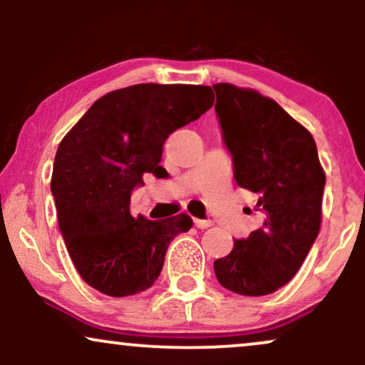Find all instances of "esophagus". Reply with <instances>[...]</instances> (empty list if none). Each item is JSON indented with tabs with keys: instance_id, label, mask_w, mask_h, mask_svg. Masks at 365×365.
Returning a JSON list of instances; mask_svg holds the SVG:
<instances>
[{
	"instance_id": "1",
	"label": "esophagus",
	"mask_w": 365,
	"mask_h": 365,
	"mask_svg": "<svg viewBox=\"0 0 365 365\" xmlns=\"http://www.w3.org/2000/svg\"><path fill=\"white\" fill-rule=\"evenodd\" d=\"M194 223H195L197 228H200V230H206V228H209V226H211V221H209V220H194Z\"/></svg>"
}]
</instances>
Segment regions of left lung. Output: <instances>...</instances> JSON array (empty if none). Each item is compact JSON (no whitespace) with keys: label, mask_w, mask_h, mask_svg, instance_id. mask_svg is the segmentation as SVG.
Segmentation results:
<instances>
[{"label":"left lung","mask_w":365,"mask_h":365,"mask_svg":"<svg viewBox=\"0 0 365 365\" xmlns=\"http://www.w3.org/2000/svg\"><path fill=\"white\" fill-rule=\"evenodd\" d=\"M212 89L233 175L254 192L264 217L261 228L216 259L215 273L238 295H269L295 276L316 242L326 175L311 132L278 103L232 83Z\"/></svg>","instance_id":"obj_1"}]
</instances>
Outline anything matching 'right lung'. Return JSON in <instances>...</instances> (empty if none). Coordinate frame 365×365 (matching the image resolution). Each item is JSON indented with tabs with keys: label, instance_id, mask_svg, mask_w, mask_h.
Instances as JSON below:
<instances>
[{
	"label": "right lung",
	"instance_id": "add662e5",
	"mask_svg": "<svg viewBox=\"0 0 365 365\" xmlns=\"http://www.w3.org/2000/svg\"><path fill=\"white\" fill-rule=\"evenodd\" d=\"M211 87L137 83L108 92L63 137L51 192L70 257L87 284L110 297L148 290L158 279L170 242L192 228L182 215L133 217L130 195L144 173L163 175L170 133L204 115Z\"/></svg>",
	"mask_w": 365,
	"mask_h": 365
}]
</instances>
